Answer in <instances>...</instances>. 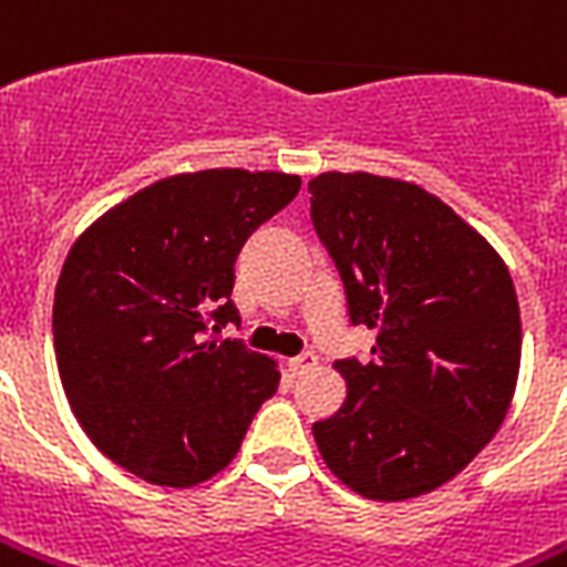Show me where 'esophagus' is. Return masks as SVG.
<instances>
[{"instance_id": "obj_1", "label": "esophagus", "mask_w": 567, "mask_h": 567, "mask_svg": "<svg viewBox=\"0 0 567 567\" xmlns=\"http://www.w3.org/2000/svg\"><path fill=\"white\" fill-rule=\"evenodd\" d=\"M316 363H319L316 353H300V357H291V360H288V369H291V375H303V372H310Z\"/></svg>"}]
</instances>
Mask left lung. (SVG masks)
<instances>
[{"label":"left lung","instance_id":"8db88e82","mask_svg":"<svg viewBox=\"0 0 567 567\" xmlns=\"http://www.w3.org/2000/svg\"><path fill=\"white\" fill-rule=\"evenodd\" d=\"M310 214L372 360H341L344 406L316 422L332 475L396 503L453 481L509 413L522 365L515 285L494 245L429 188L319 173Z\"/></svg>","mask_w":567,"mask_h":567}]
</instances>
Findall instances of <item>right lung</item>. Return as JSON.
Returning a JSON list of instances; mask_svg holds the SVG:
<instances>
[{"instance_id": "right-lung-1", "label": "right lung", "mask_w": 567, "mask_h": 567, "mask_svg": "<svg viewBox=\"0 0 567 567\" xmlns=\"http://www.w3.org/2000/svg\"><path fill=\"white\" fill-rule=\"evenodd\" d=\"M300 192L279 171L173 173L83 229L55 288L61 388L107 460L195 487L235 460L279 365L219 326L248 235Z\"/></svg>"}]
</instances>
